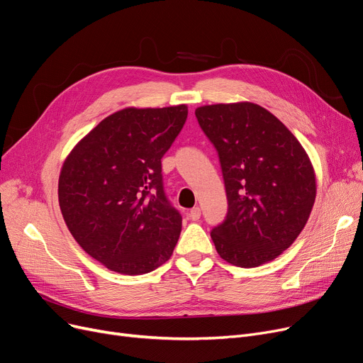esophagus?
<instances>
[{
    "label": "esophagus",
    "instance_id": "obj_1",
    "mask_svg": "<svg viewBox=\"0 0 363 363\" xmlns=\"http://www.w3.org/2000/svg\"><path fill=\"white\" fill-rule=\"evenodd\" d=\"M188 215H190V219L199 220V219H200V215H201V211H200V208H193Z\"/></svg>",
    "mask_w": 363,
    "mask_h": 363
}]
</instances>
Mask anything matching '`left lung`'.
Listing matches in <instances>:
<instances>
[{"mask_svg": "<svg viewBox=\"0 0 363 363\" xmlns=\"http://www.w3.org/2000/svg\"><path fill=\"white\" fill-rule=\"evenodd\" d=\"M200 128L215 145L228 213L211 238L224 261L252 269L273 261L303 231L316 200V173L294 133L252 102L203 105Z\"/></svg>", "mask_w": 363, "mask_h": 363, "instance_id": "obj_1", "label": "left lung"}]
</instances>
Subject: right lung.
I'll return each mask as SVG.
<instances>
[{
  "label": "right lung",
  "mask_w": 363,
  "mask_h": 363,
  "mask_svg": "<svg viewBox=\"0 0 363 363\" xmlns=\"http://www.w3.org/2000/svg\"><path fill=\"white\" fill-rule=\"evenodd\" d=\"M186 116L185 104L123 108L93 128L62 164V216L75 242L108 270L145 274L172 257L182 216L164 196L162 157Z\"/></svg>",
  "instance_id": "1"
}]
</instances>
